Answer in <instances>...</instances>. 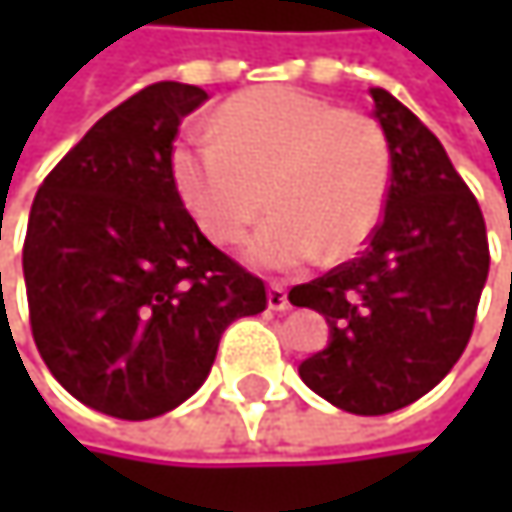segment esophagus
<instances>
[{
    "label": "esophagus",
    "instance_id": "1",
    "mask_svg": "<svg viewBox=\"0 0 512 512\" xmlns=\"http://www.w3.org/2000/svg\"><path fill=\"white\" fill-rule=\"evenodd\" d=\"M266 305H269L272 311H287V308H290L287 290H284L281 284H269V290H266Z\"/></svg>",
    "mask_w": 512,
    "mask_h": 512
}]
</instances>
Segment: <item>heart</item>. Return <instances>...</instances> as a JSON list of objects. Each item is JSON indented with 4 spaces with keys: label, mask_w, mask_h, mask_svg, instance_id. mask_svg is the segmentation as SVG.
<instances>
[{
    "label": "heart",
    "mask_w": 512,
    "mask_h": 512,
    "mask_svg": "<svg viewBox=\"0 0 512 512\" xmlns=\"http://www.w3.org/2000/svg\"><path fill=\"white\" fill-rule=\"evenodd\" d=\"M391 174V145L376 118L293 85L231 97L216 115V136L186 133L171 148L174 189L219 246L246 237L269 195L278 213L246 249L263 269L361 252L385 213Z\"/></svg>",
    "instance_id": "obj_1"
}]
</instances>
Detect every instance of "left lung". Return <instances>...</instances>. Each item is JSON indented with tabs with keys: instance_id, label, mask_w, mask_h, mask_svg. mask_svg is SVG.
<instances>
[{
	"instance_id": "left-lung-1",
	"label": "left lung",
	"mask_w": 512,
	"mask_h": 512,
	"mask_svg": "<svg viewBox=\"0 0 512 512\" xmlns=\"http://www.w3.org/2000/svg\"><path fill=\"white\" fill-rule=\"evenodd\" d=\"M394 174L367 249L296 284L290 302L329 323V347L302 382L353 415L397 412L436 388L462 356L489 275L486 222L442 142L385 88H370Z\"/></svg>"
}]
</instances>
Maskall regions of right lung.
<instances>
[{"label":"right lung","mask_w":512,"mask_h":512,"mask_svg":"<svg viewBox=\"0 0 512 512\" xmlns=\"http://www.w3.org/2000/svg\"><path fill=\"white\" fill-rule=\"evenodd\" d=\"M207 100L154 82L103 115L41 183L23 275L50 373L85 406L148 421L207 379L222 332L266 308L263 281L219 252L171 180L180 121Z\"/></svg>","instance_id":"1"}]
</instances>
